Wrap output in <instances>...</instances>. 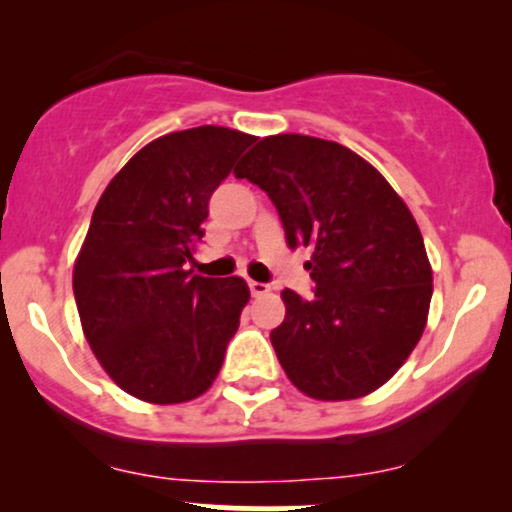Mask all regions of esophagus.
Masks as SVG:
<instances>
[{
	"label": "esophagus",
	"instance_id": "1",
	"mask_svg": "<svg viewBox=\"0 0 512 512\" xmlns=\"http://www.w3.org/2000/svg\"><path fill=\"white\" fill-rule=\"evenodd\" d=\"M248 286L252 296H264V293H269V286L262 284V281H248Z\"/></svg>",
	"mask_w": 512,
	"mask_h": 512
}]
</instances>
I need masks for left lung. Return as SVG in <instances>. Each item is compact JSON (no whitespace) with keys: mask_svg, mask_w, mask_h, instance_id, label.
<instances>
[{"mask_svg":"<svg viewBox=\"0 0 512 512\" xmlns=\"http://www.w3.org/2000/svg\"><path fill=\"white\" fill-rule=\"evenodd\" d=\"M267 192L289 248H310L313 298L284 289L269 339L313 399L339 402L385 385L424 334L433 272L414 216L368 161L305 134L262 139L236 170Z\"/></svg>","mask_w":512,"mask_h":512,"instance_id":"obj_1","label":"left lung"}]
</instances>
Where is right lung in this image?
Returning <instances> with one entry per match:
<instances>
[{
    "instance_id": "1",
    "label": "right lung",
    "mask_w": 512,
    "mask_h": 512,
    "mask_svg": "<svg viewBox=\"0 0 512 512\" xmlns=\"http://www.w3.org/2000/svg\"><path fill=\"white\" fill-rule=\"evenodd\" d=\"M255 137L204 125L146 144L110 180L74 264L81 327L105 373L151 404L190 402L219 375L250 289L192 274L209 199Z\"/></svg>"
}]
</instances>
